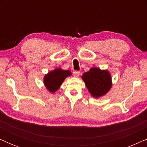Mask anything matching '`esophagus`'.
Segmentation results:
<instances>
[{
  "mask_svg": "<svg viewBox=\"0 0 147 147\" xmlns=\"http://www.w3.org/2000/svg\"><path fill=\"white\" fill-rule=\"evenodd\" d=\"M80 71H74L73 72L74 76H75V77H78V76H80Z\"/></svg>",
  "mask_w": 147,
  "mask_h": 147,
  "instance_id": "obj_1",
  "label": "esophagus"
}]
</instances>
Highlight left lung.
<instances>
[{
  "label": "left lung",
  "instance_id": "left-lung-1",
  "mask_svg": "<svg viewBox=\"0 0 147 147\" xmlns=\"http://www.w3.org/2000/svg\"><path fill=\"white\" fill-rule=\"evenodd\" d=\"M88 91L94 98H99L107 93L111 88V76L107 70L92 67L82 76Z\"/></svg>",
  "mask_w": 147,
  "mask_h": 147
}]
</instances>
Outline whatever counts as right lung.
<instances>
[{
  "mask_svg": "<svg viewBox=\"0 0 147 147\" xmlns=\"http://www.w3.org/2000/svg\"><path fill=\"white\" fill-rule=\"evenodd\" d=\"M71 74V71L69 70H63L57 68L45 76L44 84L50 92L54 93L59 89L64 80Z\"/></svg>",
  "mask_w": 147,
  "mask_h": 147,
  "instance_id": "1",
  "label": "right lung"
}]
</instances>
